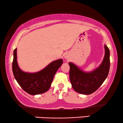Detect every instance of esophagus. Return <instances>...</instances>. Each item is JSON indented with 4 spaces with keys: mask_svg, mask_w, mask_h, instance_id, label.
<instances>
[{
    "mask_svg": "<svg viewBox=\"0 0 123 123\" xmlns=\"http://www.w3.org/2000/svg\"><path fill=\"white\" fill-rule=\"evenodd\" d=\"M68 55L67 54H65L64 55V58H66V59H67V58H68Z\"/></svg>",
    "mask_w": 123,
    "mask_h": 123,
    "instance_id": "1",
    "label": "esophagus"
}]
</instances>
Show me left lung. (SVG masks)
I'll list each match as a JSON object with an SVG mask.
<instances>
[{
  "mask_svg": "<svg viewBox=\"0 0 123 123\" xmlns=\"http://www.w3.org/2000/svg\"><path fill=\"white\" fill-rule=\"evenodd\" d=\"M105 56L100 65L91 72H85L72 62L70 66L69 77L72 86L77 92L89 95L94 92L108 77L110 69V51L104 45Z\"/></svg>",
  "mask_w": 123,
  "mask_h": 123,
  "instance_id": "1",
  "label": "left lung"
}]
</instances>
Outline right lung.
Instances as JSON below:
<instances>
[{"label":"right lung","mask_w":123,"mask_h":123,"mask_svg":"<svg viewBox=\"0 0 123 123\" xmlns=\"http://www.w3.org/2000/svg\"><path fill=\"white\" fill-rule=\"evenodd\" d=\"M17 50L14 51L12 72L15 80L21 87L31 95H38L46 92L50 88L55 74L63 63L62 59L54 61L40 71L35 73L24 72L17 62Z\"/></svg>","instance_id":"add662e5"}]
</instances>
